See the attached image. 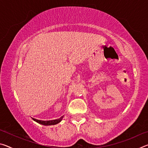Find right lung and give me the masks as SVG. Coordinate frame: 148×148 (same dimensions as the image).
<instances>
[{"label": "right lung", "mask_w": 148, "mask_h": 148, "mask_svg": "<svg viewBox=\"0 0 148 148\" xmlns=\"http://www.w3.org/2000/svg\"><path fill=\"white\" fill-rule=\"evenodd\" d=\"M62 118H63V116L61 117L59 119H55V120H49V121H42V120L36 119L34 118H32V119L38 123H40L43 125H56L57 123H59V122H61Z\"/></svg>", "instance_id": "obj_1"}]
</instances>
